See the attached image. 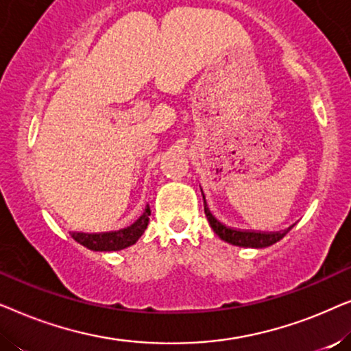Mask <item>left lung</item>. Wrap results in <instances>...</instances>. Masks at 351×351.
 <instances>
[{
	"mask_svg": "<svg viewBox=\"0 0 351 351\" xmlns=\"http://www.w3.org/2000/svg\"><path fill=\"white\" fill-rule=\"evenodd\" d=\"M203 193V190H201ZM203 199H204V214L209 220V225L213 227L215 234H219L220 239L227 241L233 246H241V247H268L271 244H275L282 239L287 234V232L292 227H289L285 232H249V230H238V228H232L223 225L222 222H219L217 219L214 217L213 213H210L208 208V203H206L204 193H203Z\"/></svg>",
	"mask_w": 351,
	"mask_h": 351,
	"instance_id": "1",
	"label": "left lung"
}]
</instances>
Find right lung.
I'll return each mask as SVG.
<instances>
[{
	"instance_id": "add662e5",
	"label": "right lung",
	"mask_w": 351,
	"mask_h": 351,
	"mask_svg": "<svg viewBox=\"0 0 351 351\" xmlns=\"http://www.w3.org/2000/svg\"><path fill=\"white\" fill-rule=\"evenodd\" d=\"M150 206H147L145 213L134 222L131 227H126L118 232H107V233H81L73 232L70 233L71 238L76 243L83 244L84 247L90 249V251H121L132 244L137 243V239L142 237L148 227V220H150Z\"/></svg>"
}]
</instances>
